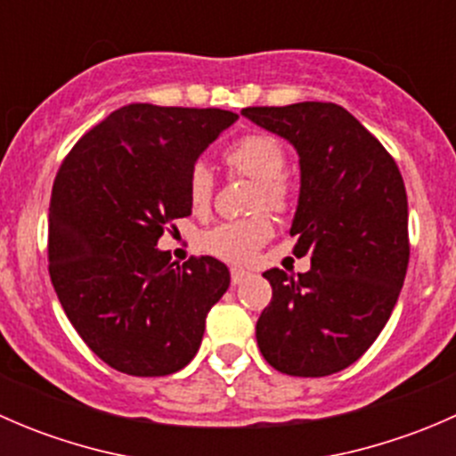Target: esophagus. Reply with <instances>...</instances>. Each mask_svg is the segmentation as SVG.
I'll return each mask as SVG.
<instances>
[{"label": "esophagus", "instance_id": "1", "mask_svg": "<svg viewBox=\"0 0 456 456\" xmlns=\"http://www.w3.org/2000/svg\"><path fill=\"white\" fill-rule=\"evenodd\" d=\"M254 278V273H249V271L245 269H232V284H242L245 280Z\"/></svg>", "mask_w": 456, "mask_h": 456}]
</instances>
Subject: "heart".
Masks as SVG:
<instances>
[{
  "instance_id": "1",
  "label": "heart",
  "mask_w": 456,
  "mask_h": 456,
  "mask_svg": "<svg viewBox=\"0 0 456 456\" xmlns=\"http://www.w3.org/2000/svg\"><path fill=\"white\" fill-rule=\"evenodd\" d=\"M224 163L236 174L256 181L251 207L282 211L291 200L282 178L287 156L282 145L266 134L242 136L224 150ZM214 199V174L205 163H196L187 176V200L194 211H205ZM273 236V224L265 214L238 223H224L205 233L202 247L229 262H249L262 245Z\"/></svg>"
}]
</instances>
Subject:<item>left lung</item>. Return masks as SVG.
I'll return each mask as SVG.
<instances>
[{"label": "left lung", "mask_w": 456, "mask_h": 456, "mask_svg": "<svg viewBox=\"0 0 456 456\" xmlns=\"http://www.w3.org/2000/svg\"><path fill=\"white\" fill-rule=\"evenodd\" d=\"M247 118L289 141L300 196L289 233L311 269L265 271L273 297L256 324L275 370L324 377L360 360L397 305L408 269V199L393 156L344 108L305 101L247 108Z\"/></svg>", "instance_id": "1"}]
</instances>
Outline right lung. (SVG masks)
Instances as JSON below:
<instances>
[{"label":"right lung","mask_w":456,"mask_h":456,"mask_svg":"<svg viewBox=\"0 0 456 456\" xmlns=\"http://www.w3.org/2000/svg\"><path fill=\"white\" fill-rule=\"evenodd\" d=\"M236 118L123 105L72 147L54 178L50 280L77 333L112 369L172 375L199 353L207 311L232 275L211 256L172 262L159 238L191 214L190 169Z\"/></svg>","instance_id":"add662e5"}]
</instances>
